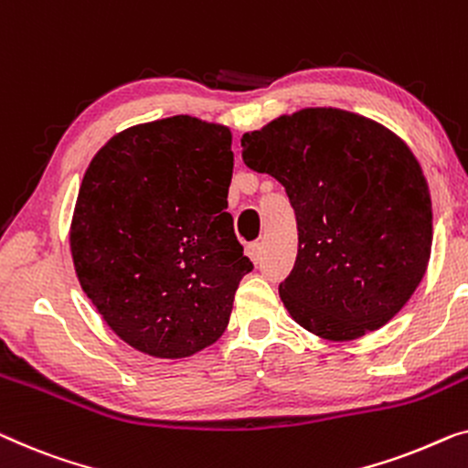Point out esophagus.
I'll list each match as a JSON object with an SVG mask.
<instances>
[{
	"instance_id": "obj_1",
	"label": "esophagus",
	"mask_w": 468,
	"mask_h": 468,
	"mask_svg": "<svg viewBox=\"0 0 468 468\" xmlns=\"http://www.w3.org/2000/svg\"><path fill=\"white\" fill-rule=\"evenodd\" d=\"M247 255L255 263H260V260H261V242H250V245L247 247Z\"/></svg>"
}]
</instances>
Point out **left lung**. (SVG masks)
Returning <instances> with one entry per match:
<instances>
[{"label":"left lung","instance_id":"1","mask_svg":"<svg viewBox=\"0 0 468 468\" xmlns=\"http://www.w3.org/2000/svg\"><path fill=\"white\" fill-rule=\"evenodd\" d=\"M242 160L284 187L297 260L279 293L327 340H355L405 306L432 245L429 186L384 126L342 110H303L242 137Z\"/></svg>","mask_w":468,"mask_h":468}]
</instances>
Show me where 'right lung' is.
Wrapping results in <instances>:
<instances>
[{"label":"right lung","mask_w":468,"mask_h":468,"mask_svg":"<svg viewBox=\"0 0 468 468\" xmlns=\"http://www.w3.org/2000/svg\"><path fill=\"white\" fill-rule=\"evenodd\" d=\"M226 126L173 116L120 133L94 155L71 221L78 279L133 348L181 358L223 334L253 270L226 211Z\"/></svg>","instance_id":"add662e5"}]
</instances>
